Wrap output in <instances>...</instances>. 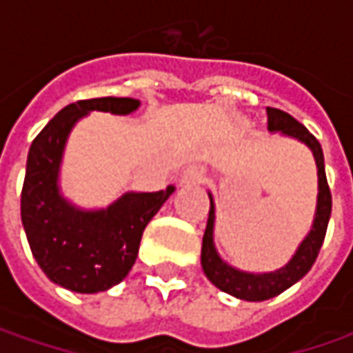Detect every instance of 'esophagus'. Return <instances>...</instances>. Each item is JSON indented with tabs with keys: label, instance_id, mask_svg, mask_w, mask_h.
I'll list each match as a JSON object with an SVG mask.
<instances>
[{
	"label": "esophagus",
	"instance_id": "obj_1",
	"mask_svg": "<svg viewBox=\"0 0 353 353\" xmlns=\"http://www.w3.org/2000/svg\"><path fill=\"white\" fill-rule=\"evenodd\" d=\"M204 176H206V169L204 167H200V165H190V167H186L183 170V174H181V184H198L204 181Z\"/></svg>",
	"mask_w": 353,
	"mask_h": 353
}]
</instances>
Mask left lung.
Segmentation results:
<instances>
[{"label":"left lung","instance_id":"8db88e82","mask_svg":"<svg viewBox=\"0 0 353 353\" xmlns=\"http://www.w3.org/2000/svg\"><path fill=\"white\" fill-rule=\"evenodd\" d=\"M267 128L273 133L281 131L283 135H289V137L303 141L312 151L316 167H319V202H316L312 230L303 239V243L299 245V250L292 255L289 263L277 271H271V273H245V271H239L236 267L222 261V257L214 248V218L216 216H214V200H212V194H208L210 212H208L206 232L202 237V257H200L204 275L210 279L212 285H216L220 291L228 292L236 299H241V301H251V303L273 299L305 277L319 257V251L322 248L324 236H326L328 220L332 214V194H330V186L326 181L324 155H322L319 139L303 123H299L294 117L277 108H267Z\"/></svg>","mask_w":353,"mask_h":353}]
</instances>
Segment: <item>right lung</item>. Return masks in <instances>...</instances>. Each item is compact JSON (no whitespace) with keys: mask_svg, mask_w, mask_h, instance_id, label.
Instances as JSON below:
<instances>
[{"mask_svg":"<svg viewBox=\"0 0 353 353\" xmlns=\"http://www.w3.org/2000/svg\"><path fill=\"white\" fill-rule=\"evenodd\" d=\"M133 98H92L62 108L31 143L21 190V222L39 267L74 292H100L121 283L137 259L145 225L174 192H125L103 210H80L59 190L62 153L74 123L90 112L128 116Z\"/></svg>","mask_w":353,"mask_h":353,"instance_id":"1","label":"right lung"}]
</instances>
